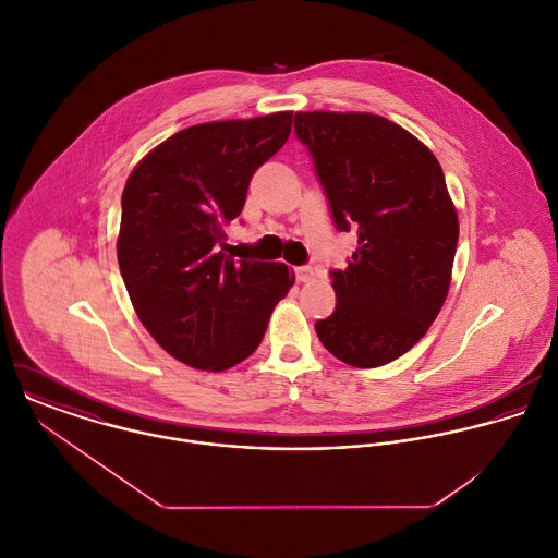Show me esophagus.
<instances>
[{
	"instance_id": "obj_1",
	"label": "esophagus",
	"mask_w": 558,
	"mask_h": 558,
	"mask_svg": "<svg viewBox=\"0 0 558 558\" xmlns=\"http://www.w3.org/2000/svg\"><path fill=\"white\" fill-rule=\"evenodd\" d=\"M294 275H296L299 283H307V281L314 279V268L312 266H299V268H294Z\"/></svg>"
}]
</instances>
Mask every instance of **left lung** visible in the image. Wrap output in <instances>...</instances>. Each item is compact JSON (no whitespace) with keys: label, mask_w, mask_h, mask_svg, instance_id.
<instances>
[{"label":"left lung","mask_w":558,"mask_h":558,"mask_svg":"<svg viewBox=\"0 0 558 558\" xmlns=\"http://www.w3.org/2000/svg\"><path fill=\"white\" fill-rule=\"evenodd\" d=\"M294 133L335 228L359 236L348 268L330 270L337 307L316 322L319 341L352 367L387 365L427 332L449 292L460 230L442 167L374 113L305 111Z\"/></svg>","instance_id":"obj_1"}]
</instances>
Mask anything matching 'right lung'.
Wrapping results in <instances>:
<instances>
[{"instance_id": "right-lung-1", "label": "right lung", "mask_w": 558, "mask_h": 558, "mask_svg": "<svg viewBox=\"0 0 558 558\" xmlns=\"http://www.w3.org/2000/svg\"><path fill=\"white\" fill-rule=\"evenodd\" d=\"M292 131V111L189 126L157 146L126 180L118 264L131 303L173 359L223 372L259 345L294 283L279 262L228 257L223 226Z\"/></svg>"}]
</instances>
